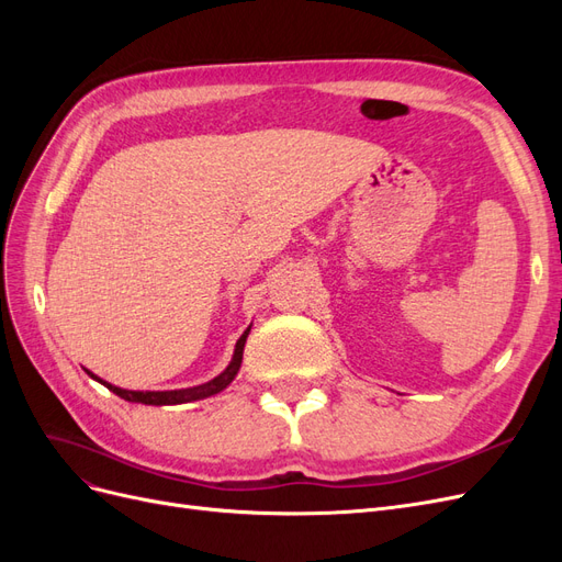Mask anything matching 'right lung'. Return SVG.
Returning <instances> with one entry per match:
<instances>
[{"mask_svg": "<svg viewBox=\"0 0 562 562\" xmlns=\"http://www.w3.org/2000/svg\"><path fill=\"white\" fill-rule=\"evenodd\" d=\"M250 330V328H248ZM248 330L239 337V342H236V349H234V359L232 363L227 366L225 372H220V375L206 384H199V386H190V389H176V391H128V389H119V386H112L103 380H98L93 372H89V375L93 380H98L100 384H105L112 394H116L119 398H124L128 403H145V405H173V403H187V401H196V398H206V396H213L217 394V391H223L234 378L236 372H239L241 368V359H244V347H246V337H248Z\"/></svg>", "mask_w": 562, "mask_h": 562, "instance_id": "add662e5", "label": "right lung"}]
</instances>
